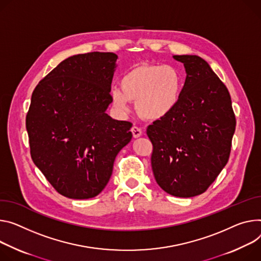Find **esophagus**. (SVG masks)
Wrapping results in <instances>:
<instances>
[{
	"label": "esophagus",
	"instance_id": "34e87169",
	"mask_svg": "<svg viewBox=\"0 0 261 261\" xmlns=\"http://www.w3.org/2000/svg\"><path fill=\"white\" fill-rule=\"evenodd\" d=\"M131 132H132L134 138L139 137V136L141 135V133H143V131H141V129H140L139 127H137V126H133V127L131 128Z\"/></svg>",
	"mask_w": 261,
	"mask_h": 261
}]
</instances>
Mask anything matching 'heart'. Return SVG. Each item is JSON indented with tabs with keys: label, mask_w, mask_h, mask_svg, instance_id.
<instances>
[{
	"label": "heart",
	"mask_w": 261,
	"mask_h": 261,
	"mask_svg": "<svg viewBox=\"0 0 261 261\" xmlns=\"http://www.w3.org/2000/svg\"><path fill=\"white\" fill-rule=\"evenodd\" d=\"M120 88L110 92L113 107L122 114L135 101L137 113L148 121L167 116L177 105L182 89L179 70L171 65H140L127 72Z\"/></svg>",
	"instance_id": "obj_1"
}]
</instances>
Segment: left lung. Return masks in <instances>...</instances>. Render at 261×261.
Here are the masks:
<instances>
[{"label": "left lung", "instance_id": "obj_1", "mask_svg": "<svg viewBox=\"0 0 261 261\" xmlns=\"http://www.w3.org/2000/svg\"><path fill=\"white\" fill-rule=\"evenodd\" d=\"M186 79L175 108L147 128L152 170L168 194L191 198L205 193L228 162L235 114L226 85L196 55H175Z\"/></svg>", "mask_w": 261, "mask_h": 261}]
</instances>
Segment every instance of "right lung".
<instances>
[{"label":"right lung","mask_w":261,"mask_h":261,"mask_svg":"<svg viewBox=\"0 0 261 261\" xmlns=\"http://www.w3.org/2000/svg\"><path fill=\"white\" fill-rule=\"evenodd\" d=\"M116 59L110 52L68 57L33 90L26 116L31 158L66 198L98 196L132 138V123L105 113Z\"/></svg>","instance_id":"right-lung-1"}]
</instances>
